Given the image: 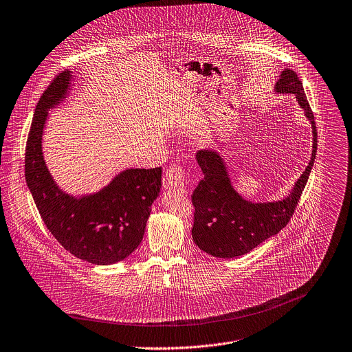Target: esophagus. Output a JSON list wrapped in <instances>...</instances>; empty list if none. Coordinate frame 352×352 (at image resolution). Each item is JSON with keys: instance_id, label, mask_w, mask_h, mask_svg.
Wrapping results in <instances>:
<instances>
[{"instance_id": "1", "label": "esophagus", "mask_w": 352, "mask_h": 352, "mask_svg": "<svg viewBox=\"0 0 352 352\" xmlns=\"http://www.w3.org/2000/svg\"><path fill=\"white\" fill-rule=\"evenodd\" d=\"M164 188L165 190H177L184 191L186 190V179H184V170L179 165H172L165 176H164Z\"/></svg>"}]
</instances>
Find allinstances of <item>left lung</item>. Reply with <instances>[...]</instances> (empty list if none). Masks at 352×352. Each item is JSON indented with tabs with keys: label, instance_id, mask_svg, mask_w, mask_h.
Masks as SVG:
<instances>
[{
	"label": "left lung",
	"instance_id": "1",
	"mask_svg": "<svg viewBox=\"0 0 352 352\" xmlns=\"http://www.w3.org/2000/svg\"><path fill=\"white\" fill-rule=\"evenodd\" d=\"M276 95H294L296 102L312 128L311 160L292 191L279 201L253 202L243 198L232 186L223 155L213 148H202L195 158L204 179L191 199L195 208L192 239L195 245L220 258L249 253L261 242L276 235L290 220L314 166L318 136L314 114L297 74L285 69L275 82Z\"/></svg>",
	"mask_w": 352,
	"mask_h": 352
}]
</instances>
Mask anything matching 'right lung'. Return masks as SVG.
<instances>
[{"instance_id": "1", "label": "right lung", "mask_w": 352, "mask_h": 352, "mask_svg": "<svg viewBox=\"0 0 352 352\" xmlns=\"http://www.w3.org/2000/svg\"><path fill=\"white\" fill-rule=\"evenodd\" d=\"M73 72L60 73L41 96L26 146V182L37 209L58 242L96 265L126 258L142 242L151 205L161 191V168H128L96 192H66L44 160L43 135L50 111L70 94Z\"/></svg>"}]
</instances>
